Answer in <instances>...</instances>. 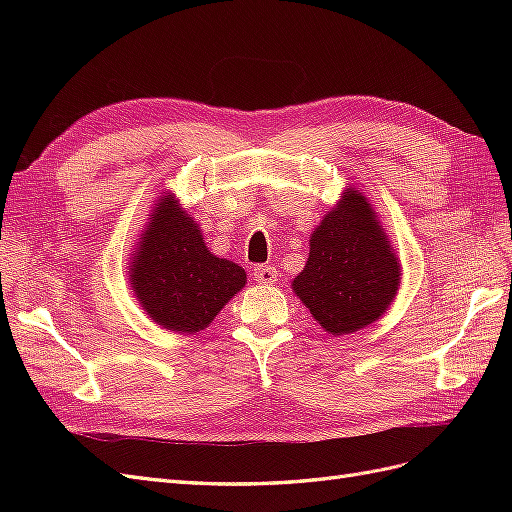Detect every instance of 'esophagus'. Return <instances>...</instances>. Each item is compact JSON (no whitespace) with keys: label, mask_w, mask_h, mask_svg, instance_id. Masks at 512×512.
Here are the masks:
<instances>
[{"label":"esophagus","mask_w":512,"mask_h":512,"mask_svg":"<svg viewBox=\"0 0 512 512\" xmlns=\"http://www.w3.org/2000/svg\"><path fill=\"white\" fill-rule=\"evenodd\" d=\"M254 280L258 284H265V286H273L277 282V271L269 265H256L254 267Z\"/></svg>","instance_id":"34e87169"}]
</instances>
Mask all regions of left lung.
I'll use <instances>...</instances> for the list:
<instances>
[{
  "instance_id": "left-lung-1",
  "label": "left lung",
  "mask_w": 512,
  "mask_h": 512,
  "mask_svg": "<svg viewBox=\"0 0 512 512\" xmlns=\"http://www.w3.org/2000/svg\"><path fill=\"white\" fill-rule=\"evenodd\" d=\"M401 262L374 205L346 185L309 237V256L292 292L333 337L369 327L397 297Z\"/></svg>"
}]
</instances>
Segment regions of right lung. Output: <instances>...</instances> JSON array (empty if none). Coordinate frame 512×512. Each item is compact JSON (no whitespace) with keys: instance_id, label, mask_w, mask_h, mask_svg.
Returning a JSON list of instances; mask_svg holds the SVG:
<instances>
[{"instance_id":"obj_1","label":"right lung","mask_w":512,"mask_h":512,"mask_svg":"<svg viewBox=\"0 0 512 512\" xmlns=\"http://www.w3.org/2000/svg\"><path fill=\"white\" fill-rule=\"evenodd\" d=\"M128 265L130 288L147 318L185 335L207 329L247 284L243 267L209 250L173 190L153 203Z\"/></svg>"}]
</instances>
